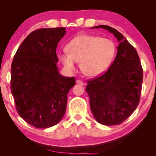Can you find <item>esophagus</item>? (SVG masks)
<instances>
[{
    "label": "esophagus",
    "mask_w": 156,
    "mask_h": 156,
    "mask_svg": "<svg viewBox=\"0 0 156 156\" xmlns=\"http://www.w3.org/2000/svg\"><path fill=\"white\" fill-rule=\"evenodd\" d=\"M76 83H77V84H80L81 85H82V86H84L85 85V83L83 82L82 81H81L80 80H77L76 81Z\"/></svg>",
    "instance_id": "obj_1"
}]
</instances>
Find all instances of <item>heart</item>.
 <instances>
[{
	"mask_svg": "<svg viewBox=\"0 0 156 156\" xmlns=\"http://www.w3.org/2000/svg\"><path fill=\"white\" fill-rule=\"evenodd\" d=\"M66 49L67 52L58 54L64 67L71 71L80 62L82 72L91 77L107 71L116 50L113 40L89 35L76 36L67 44Z\"/></svg>",
	"mask_w": 156,
	"mask_h": 156,
	"instance_id": "1",
	"label": "heart"
}]
</instances>
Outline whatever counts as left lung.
I'll return each mask as SVG.
<instances>
[{"label":"left lung","mask_w":156,"mask_h":156,"mask_svg":"<svg viewBox=\"0 0 156 156\" xmlns=\"http://www.w3.org/2000/svg\"><path fill=\"white\" fill-rule=\"evenodd\" d=\"M112 33L119 42L117 54L107 72L88 81L86 91L94 118L102 125L120 124L136 110L140 101L143 69L136 49L121 33L108 25H98Z\"/></svg>","instance_id":"1"}]
</instances>
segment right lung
Instances as JSON below:
<instances>
[{
    "mask_svg": "<svg viewBox=\"0 0 156 156\" xmlns=\"http://www.w3.org/2000/svg\"><path fill=\"white\" fill-rule=\"evenodd\" d=\"M65 27L41 28L23 40L11 65L10 89L21 118L37 129L56 125L63 118L74 77L61 75L57 43Z\"/></svg>",
    "mask_w": 156,
    "mask_h": 156,
    "instance_id": "1",
    "label": "right lung"
}]
</instances>
